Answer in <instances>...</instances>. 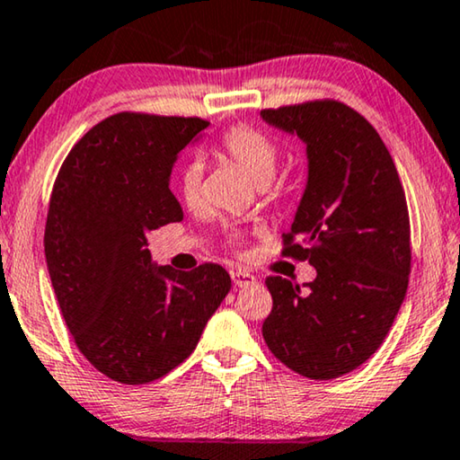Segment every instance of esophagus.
<instances>
[{"label":"esophagus","instance_id":"obj_1","mask_svg":"<svg viewBox=\"0 0 460 460\" xmlns=\"http://www.w3.org/2000/svg\"><path fill=\"white\" fill-rule=\"evenodd\" d=\"M232 281H234L236 288H246V286L257 284V278L244 270H236V271H232Z\"/></svg>","mask_w":460,"mask_h":460}]
</instances>
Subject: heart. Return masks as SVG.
<instances>
[{"mask_svg":"<svg viewBox=\"0 0 460 460\" xmlns=\"http://www.w3.org/2000/svg\"><path fill=\"white\" fill-rule=\"evenodd\" d=\"M217 152L226 160L234 162L249 179L259 187H267L278 171V146L252 127H234L220 141ZM201 179L203 164L199 160H190L179 176V193L189 208H195L201 201Z\"/></svg>","mask_w":460,"mask_h":460,"instance_id":"obj_1","label":"heart"}]
</instances>
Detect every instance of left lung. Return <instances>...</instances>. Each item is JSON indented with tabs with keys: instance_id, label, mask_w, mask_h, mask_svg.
<instances>
[{
	"instance_id": "1",
	"label": "left lung",
	"mask_w": 460,
	"mask_h": 460,
	"mask_svg": "<svg viewBox=\"0 0 460 460\" xmlns=\"http://www.w3.org/2000/svg\"><path fill=\"white\" fill-rule=\"evenodd\" d=\"M306 146V187L286 234V254L306 259V288L267 278L273 308L267 348L313 380L343 376L385 341L409 284V214L397 168L376 129L335 101L261 111Z\"/></svg>"
}]
</instances>
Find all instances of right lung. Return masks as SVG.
<instances>
[{"mask_svg":"<svg viewBox=\"0 0 460 460\" xmlns=\"http://www.w3.org/2000/svg\"><path fill=\"white\" fill-rule=\"evenodd\" d=\"M208 127L119 112L77 141L55 181L47 270L75 345L117 383L146 385L176 368L230 292L224 267L176 271L146 249L147 230L182 220L171 174Z\"/></svg>","mask_w":460,"mask_h":460,"instance_id":"obj_1","label":"right lung"}]
</instances>
